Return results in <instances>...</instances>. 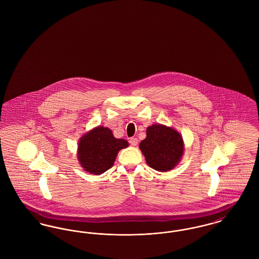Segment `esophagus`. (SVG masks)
<instances>
[{
  "label": "esophagus",
  "instance_id": "1",
  "mask_svg": "<svg viewBox=\"0 0 259 259\" xmlns=\"http://www.w3.org/2000/svg\"><path fill=\"white\" fill-rule=\"evenodd\" d=\"M130 143H131V145H133V146H136L137 143H138V139H137L136 137H132V138L130 139Z\"/></svg>",
  "mask_w": 259,
  "mask_h": 259
}]
</instances>
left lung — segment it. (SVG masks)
<instances>
[{"label": "left lung", "mask_w": 259, "mask_h": 259, "mask_svg": "<svg viewBox=\"0 0 259 259\" xmlns=\"http://www.w3.org/2000/svg\"><path fill=\"white\" fill-rule=\"evenodd\" d=\"M146 162L156 170L167 171L179 162L183 150V140L177 131L162 124L147 127L146 138L139 144Z\"/></svg>", "instance_id": "obj_1"}]
</instances>
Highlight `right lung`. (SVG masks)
Listing matches in <instances>:
<instances>
[{
  "label": "right lung",
  "instance_id": "1",
  "mask_svg": "<svg viewBox=\"0 0 259 259\" xmlns=\"http://www.w3.org/2000/svg\"><path fill=\"white\" fill-rule=\"evenodd\" d=\"M128 146L124 139L115 138L108 127L98 126L79 142V161L85 171L101 175L113 166L118 152Z\"/></svg>",
  "mask_w": 259,
  "mask_h": 259
}]
</instances>
